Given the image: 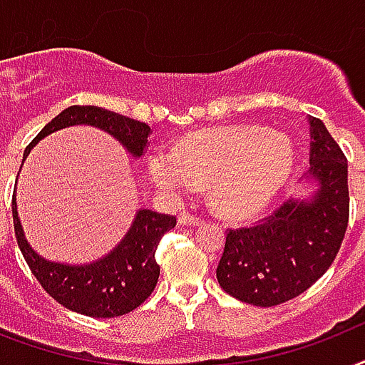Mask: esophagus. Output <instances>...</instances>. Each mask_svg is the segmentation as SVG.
<instances>
[{"instance_id":"obj_1","label":"esophagus","mask_w":365,"mask_h":365,"mask_svg":"<svg viewBox=\"0 0 365 365\" xmlns=\"http://www.w3.org/2000/svg\"><path fill=\"white\" fill-rule=\"evenodd\" d=\"M178 222H180V225H199L200 220L197 216H193V214H189V212H182L178 216Z\"/></svg>"}]
</instances>
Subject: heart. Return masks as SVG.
<instances>
[{"label":"heart","mask_w":365,"mask_h":365,"mask_svg":"<svg viewBox=\"0 0 365 365\" xmlns=\"http://www.w3.org/2000/svg\"><path fill=\"white\" fill-rule=\"evenodd\" d=\"M294 168V145L265 126H229L193 134L149 157L148 172L168 193L210 185L212 205L242 222L267 210Z\"/></svg>","instance_id":"1"}]
</instances>
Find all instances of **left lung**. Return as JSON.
I'll list each match as a JSON object with an SVG mask.
<instances>
[{"label":"left lung","mask_w":365,"mask_h":365,"mask_svg":"<svg viewBox=\"0 0 365 365\" xmlns=\"http://www.w3.org/2000/svg\"><path fill=\"white\" fill-rule=\"evenodd\" d=\"M311 151L305 183L314 191L292 197L252 227L229 229L216 269L235 299L274 307L309 289L334 263L349 225L346 159L326 125L309 117Z\"/></svg>","instance_id":"obj_1"}]
</instances>
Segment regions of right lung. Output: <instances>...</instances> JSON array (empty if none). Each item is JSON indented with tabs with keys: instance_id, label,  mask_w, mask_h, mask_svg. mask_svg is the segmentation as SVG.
<instances>
[{
	"instance_id": "right-lung-1",
	"label": "right lung",
	"mask_w": 365,
	"mask_h": 365,
	"mask_svg": "<svg viewBox=\"0 0 365 365\" xmlns=\"http://www.w3.org/2000/svg\"><path fill=\"white\" fill-rule=\"evenodd\" d=\"M76 125L96 126L108 132L136 159L142 157L151 134L145 123L119 115L115 111L98 106H70L31 140L22 163L39 140ZM13 223L26 263L53 299L85 317L115 318L134 311L155 289L160 272L159 263L155 261V250L160 237L176 227V217L140 208L121 242L104 257L83 265L48 261L31 248L16 212V191L13 195Z\"/></svg>"
}]
</instances>
